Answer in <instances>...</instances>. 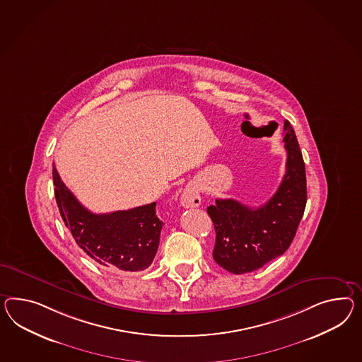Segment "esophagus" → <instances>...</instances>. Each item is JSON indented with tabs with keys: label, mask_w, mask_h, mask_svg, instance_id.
Here are the masks:
<instances>
[{
	"label": "esophagus",
	"mask_w": 362,
	"mask_h": 362,
	"mask_svg": "<svg viewBox=\"0 0 362 362\" xmlns=\"http://www.w3.org/2000/svg\"><path fill=\"white\" fill-rule=\"evenodd\" d=\"M181 204L185 209H193L198 207L201 204V194H199V189L194 182H190L185 186L182 194H181Z\"/></svg>",
	"instance_id": "esophagus-1"
}]
</instances>
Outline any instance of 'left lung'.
Wrapping results in <instances>:
<instances>
[{"label":"left lung","mask_w":362,"mask_h":362,"mask_svg":"<svg viewBox=\"0 0 362 362\" xmlns=\"http://www.w3.org/2000/svg\"><path fill=\"white\" fill-rule=\"evenodd\" d=\"M286 173L268 202L252 209L235 199L207 207L216 232L213 257L233 274L250 273L284 255L297 233L307 202L306 168L290 122L285 121Z\"/></svg>","instance_id":"1"}]
</instances>
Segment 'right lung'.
<instances>
[{
  "mask_svg": "<svg viewBox=\"0 0 362 362\" xmlns=\"http://www.w3.org/2000/svg\"><path fill=\"white\" fill-rule=\"evenodd\" d=\"M56 204L77 245L106 268L139 272L156 256L163 224L156 202L130 210L93 214L77 201L52 169Z\"/></svg>",
  "mask_w": 362,
  "mask_h": 362,
  "instance_id": "obj_1",
  "label": "right lung"
}]
</instances>
